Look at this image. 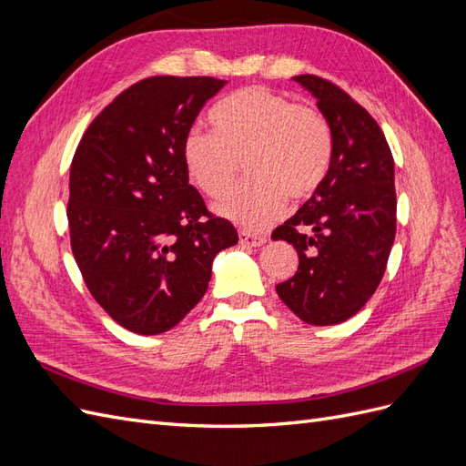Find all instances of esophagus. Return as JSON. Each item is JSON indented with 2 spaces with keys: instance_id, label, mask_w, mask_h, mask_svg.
Instances as JSON below:
<instances>
[{
  "instance_id": "obj_1",
  "label": "esophagus",
  "mask_w": 466,
  "mask_h": 466,
  "mask_svg": "<svg viewBox=\"0 0 466 466\" xmlns=\"http://www.w3.org/2000/svg\"><path fill=\"white\" fill-rule=\"evenodd\" d=\"M238 243L245 247H260L266 243V237L262 235H252L248 231H238Z\"/></svg>"
}]
</instances>
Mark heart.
Masks as SVG:
<instances>
[{
	"mask_svg": "<svg viewBox=\"0 0 466 466\" xmlns=\"http://www.w3.org/2000/svg\"><path fill=\"white\" fill-rule=\"evenodd\" d=\"M214 132L188 130L182 142L190 180L208 198H221L233 187L238 163L250 180L218 204V214L247 231H262L284 214L288 196L303 200L327 177L332 134L311 106L264 87L229 95L211 110Z\"/></svg>",
	"mask_w": 466,
	"mask_h": 466,
	"instance_id": "heart-1",
	"label": "heart"
}]
</instances>
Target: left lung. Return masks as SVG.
Segmentation results:
<instances>
[{
    "label": "left lung",
    "mask_w": 466,
    "mask_h": 466,
    "mask_svg": "<svg viewBox=\"0 0 466 466\" xmlns=\"http://www.w3.org/2000/svg\"><path fill=\"white\" fill-rule=\"evenodd\" d=\"M293 79L317 96L332 157L315 194L272 233L299 255L276 291L301 320L327 327L354 317L383 279L397 233L394 161L375 118L344 89L311 74Z\"/></svg>",
    "instance_id": "left-lung-1"
}]
</instances>
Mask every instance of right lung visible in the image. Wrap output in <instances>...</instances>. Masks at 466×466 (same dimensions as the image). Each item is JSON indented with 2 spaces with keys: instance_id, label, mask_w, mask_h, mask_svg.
<instances>
[{
  "instance_id": "obj_1",
  "label": "right lung",
  "mask_w": 466,
  "mask_h": 466,
  "mask_svg": "<svg viewBox=\"0 0 466 466\" xmlns=\"http://www.w3.org/2000/svg\"><path fill=\"white\" fill-rule=\"evenodd\" d=\"M216 77L155 76L124 89L89 124L69 168L67 223L83 281L120 327L171 330L198 305L233 225L211 214L182 142L221 87Z\"/></svg>"
}]
</instances>
